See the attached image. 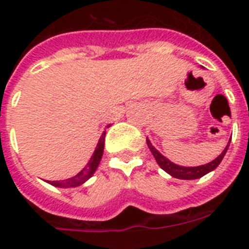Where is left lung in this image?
Listing matches in <instances>:
<instances>
[{
    "label": "left lung",
    "mask_w": 249,
    "mask_h": 249,
    "mask_svg": "<svg viewBox=\"0 0 249 249\" xmlns=\"http://www.w3.org/2000/svg\"><path fill=\"white\" fill-rule=\"evenodd\" d=\"M147 141V146L150 148V151L152 152V155L155 158L156 163L159 164V166L163 170H165L166 173L170 174L172 177L178 178V179H196V178H200L203 176H205L209 172H212L217 168V166L220 165V163L224 159L225 154L228 151L229 144H230V141H229V144L225 147V150L221 152V155L218 158L211 161L208 164H204V165H199V166H181L177 165V164L172 163L170 160H168L165 156H163L160 154L158 150H156L154 146L151 144V142L148 140Z\"/></svg>",
    "instance_id": "obj_1"
}]
</instances>
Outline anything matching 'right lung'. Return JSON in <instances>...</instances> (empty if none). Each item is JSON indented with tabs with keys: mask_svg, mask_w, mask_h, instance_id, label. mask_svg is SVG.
<instances>
[{
	"mask_svg": "<svg viewBox=\"0 0 249 249\" xmlns=\"http://www.w3.org/2000/svg\"><path fill=\"white\" fill-rule=\"evenodd\" d=\"M105 136L106 132H103L101 140H99L97 147H95V151H94L93 156H91V159L89 160V163L86 164L85 168L80 173L76 174L75 177L63 179V181H48L49 183L53 186H56V187H76V186L83 185L84 182L88 181L93 176L94 172L97 170L99 163H101L102 155H103V148H105Z\"/></svg>",
	"mask_w": 249,
	"mask_h": 249,
	"instance_id": "1",
	"label": "right lung"
}]
</instances>
